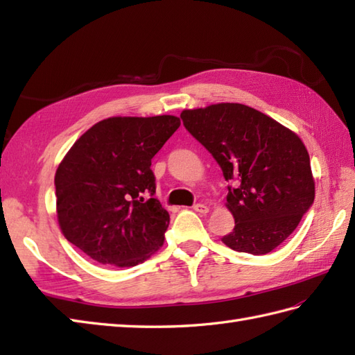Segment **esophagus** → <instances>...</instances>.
<instances>
[{
  "label": "esophagus",
  "mask_w": 355,
  "mask_h": 355,
  "mask_svg": "<svg viewBox=\"0 0 355 355\" xmlns=\"http://www.w3.org/2000/svg\"><path fill=\"white\" fill-rule=\"evenodd\" d=\"M193 210H195V212H198V214H209V207L206 205H201V202L195 205Z\"/></svg>",
  "instance_id": "obj_1"
}]
</instances>
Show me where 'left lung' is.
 <instances>
[{
  "label": "left lung",
  "instance_id": "8db88e82",
  "mask_svg": "<svg viewBox=\"0 0 355 355\" xmlns=\"http://www.w3.org/2000/svg\"><path fill=\"white\" fill-rule=\"evenodd\" d=\"M195 139L214 155L229 187L235 229L221 241L232 250L266 254L296 230L314 201L310 155L296 132L243 103L183 110Z\"/></svg>",
  "mask_w": 355,
  "mask_h": 355
}]
</instances>
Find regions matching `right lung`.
<instances>
[{
  "label": "right lung",
  "mask_w": 355,
  "mask_h": 355,
  "mask_svg": "<svg viewBox=\"0 0 355 355\" xmlns=\"http://www.w3.org/2000/svg\"><path fill=\"white\" fill-rule=\"evenodd\" d=\"M180 125L168 114L116 116L74 141L55 173L59 229L71 244L114 267H134L160 250L169 214L153 198L150 160Z\"/></svg>",
  "instance_id": "1"
}]
</instances>
